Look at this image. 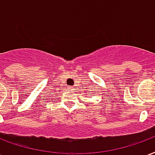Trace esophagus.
<instances>
[{
    "mask_svg": "<svg viewBox=\"0 0 155 155\" xmlns=\"http://www.w3.org/2000/svg\"><path fill=\"white\" fill-rule=\"evenodd\" d=\"M70 89H71V88H70Z\"/></svg>",
    "mask_w": 155,
    "mask_h": 155,
    "instance_id": "34e87169",
    "label": "esophagus"
}]
</instances>
